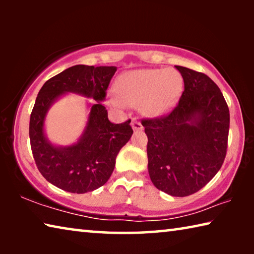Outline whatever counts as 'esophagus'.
I'll return each mask as SVG.
<instances>
[{
  "label": "esophagus",
  "mask_w": 254,
  "mask_h": 254,
  "mask_svg": "<svg viewBox=\"0 0 254 254\" xmlns=\"http://www.w3.org/2000/svg\"><path fill=\"white\" fill-rule=\"evenodd\" d=\"M132 127H133V130H134L135 132H140V131L143 130V126H142V124H141V122L139 121V120H136V119H133L132 120Z\"/></svg>",
  "instance_id": "34e87169"
}]
</instances>
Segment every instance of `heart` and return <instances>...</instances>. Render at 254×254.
<instances>
[{
    "instance_id": "b5f03b06",
    "label": "heart",
    "mask_w": 254,
    "mask_h": 254,
    "mask_svg": "<svg viewBox=\"0 0 254 254\" xmlns=\"http://www.w3.org/2000/svg\"><path fill=\"white\" fill-rule=\"evenodd\" d=\"M182 88V75L175 69L132 70L118 80V95L111 94L110 102L117 107L141 104L144 113L157 115L169 109Z\"/></svg>"
}]
</instances>
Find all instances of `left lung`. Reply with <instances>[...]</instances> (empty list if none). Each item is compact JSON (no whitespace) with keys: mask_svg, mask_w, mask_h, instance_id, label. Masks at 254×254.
Returning <instances> with one entry per match:
<instances>
[{"mask_svg":"<svg viewBox=\"0 0 254 254\" xmlns=\"http://www.w3.org/2000/svg\"><path fill=\"white\" fill-rule=\"evenodd\" d=\"M184 92L168 114L143 119L152 184L176 197L195 194L224 162L230 111L218 86L203 72L176 66Z\"/></svg>","mask_w":254,"mask_h":254,"instance_id":"8db88e82","label":"left lung"}]
</instances>
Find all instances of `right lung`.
I'll list each match as a JSON object with an SVG mask.
<instances>
[{"label":"right lung","instance_id":"add662e5","mask_svg":"<svg viewBox=\"0 0 254 254\" xmlns=\"http://www.w3.org/2000/svg\"><path fill=\"white\" fill-rule=\"evenodd\" d=\"M115 71L114 66H72L47 80L38 94L29 126L32 154L41 175L63 190L85 194L103 186L113 173L119 151L132 135L131 120L112 123L102 105ZM68 91L91 97L97 104L79 142L55 147L44 136V118L51 104Z\"/></svg>","mask_w":254,"mask_h":254}]
</instances>
